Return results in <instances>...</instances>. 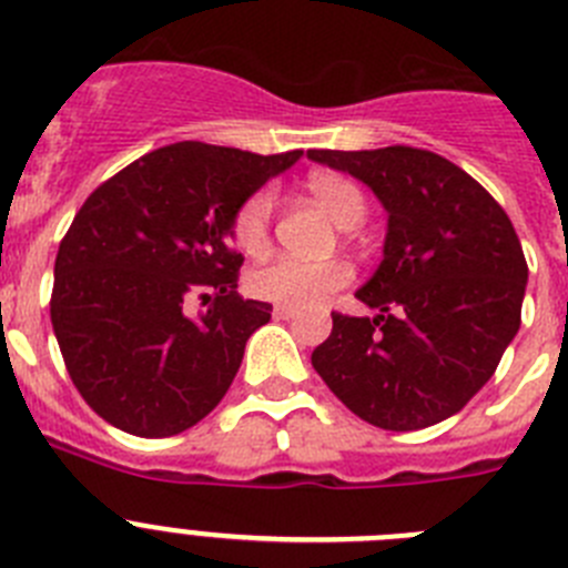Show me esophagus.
<instances>
[{
	"label": "esophagus",
	"instance_id": "esophagus-1",
	"mask_svg": "<svg viewBox=\"0 0 568 568\" xmlns=\"http://www.w3.org/2000/svg\"><path fill=\"white\" fill-rule=\"evenodd\" d=\"M273 315L275 318H295V315H298V310L290 307V304H275Z\"/></svg>",
	"mask_w": 568,
	"mask_h": 568
}]
</instances>
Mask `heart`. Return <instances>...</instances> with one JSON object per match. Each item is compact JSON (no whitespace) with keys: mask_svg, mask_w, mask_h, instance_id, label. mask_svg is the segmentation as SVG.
Wrapping results in <instances>:
<instances>
[{"mask_svg":"<svg viewBox=\"0 0 568 568\" xmlns=\"http://www.w3.org/2000/svg\"><path fill=\"white\" fill-rule=\"evenodd\" d=\"M307 190L315 202L333 215L341 230H353L364 222V193L349 179L335 173H313ZM273 190L261 187L244 199L233 219V239L241 250L258 253L267 244L273 222ZM353 278L344 261H301L293 255H275L250 273V293L264 301H278L290 307H318Z\"/></svg>","mask_w":568,"mask_h":568,"instance_id":"1","label":"heart"}]
</instances>
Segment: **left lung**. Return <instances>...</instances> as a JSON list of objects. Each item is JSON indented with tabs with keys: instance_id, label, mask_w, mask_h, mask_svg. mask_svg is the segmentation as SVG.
<instances>
[{
	"instance_id": "1",
	"label": "left lung",
	"mask_w": 568,
	"mask_h": 568,
	"mask_svg": "<svg viewBox=\"0 0 568 568\" xmlns=\"http://www.w3.org/2000/svg\"><path fill=\"white\" fill-rule=\"evenodd\" d=\"M386 210L384 258L315 346L324 384L366 424L409 433L460 413L520 329L526 267L509 215L469 173L418 148L307 150Z\"/></svg>"
}]
</instances>
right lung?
<instances>
[{
    "instance_id": "right-lung-1",
    "label": "right lung",
    "mask_w": 568,
    "mask_h": 568,
    "mask_svg": "<svg viewBox=\"0 0 568 568\" xmlns=\"http://www.w3.org/2000/svg\"><path fill=\"white\" fill-rule=\"evenodd\" d=\"M301 155L179 142L88 195L59 244L50 321L77 389L115 429L168 438L224 398L273 313L235 293V210ZM187 297L209 313L190 320Z\"/></svg>"
}]
</instances>
